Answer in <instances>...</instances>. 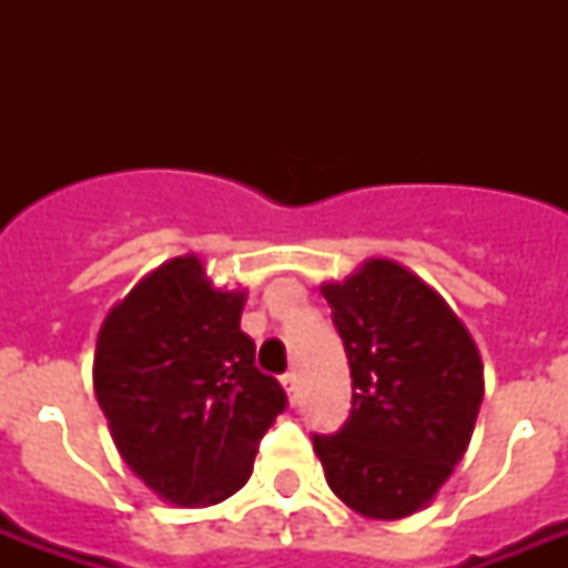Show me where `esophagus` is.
<instances>
[{
	"mask_svg": "<svg viewBox=\"0 0 568 568\" xmlns=\"http://www.w3.org/2000/svg\"><path fill=\"white\" fill-rule=\"evenodd\" d=\"M283 386H285V392H288V397H292V404H294V400H297V392H301V386H297V374H294V372L285 374Z\"/></svg>",
	"mask_w": 568,
	"mask_h": 568,
	"instance_id": "esophagus-1",
	"label": "esophagus"
}]
</instances>
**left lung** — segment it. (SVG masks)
<instances>
[{
    "label": "left lung",
    "instance_id": "obj_1",
    "mask_svg": "<svg viewBox=\"0 0 568 568\" xmlns=\"http://www.w3.org/2000/svg\"><path fill=\"white\" fill-rule=\"evenodd\" d=\"M354 397L333 436L312 433L329 489L365 519H404L439 493L475 430L484 365L448 303L406 267L372 258L321 288Z\"/></svg>",
    "mask_w": 568,
    "mask_h": 568
}]
</instances>
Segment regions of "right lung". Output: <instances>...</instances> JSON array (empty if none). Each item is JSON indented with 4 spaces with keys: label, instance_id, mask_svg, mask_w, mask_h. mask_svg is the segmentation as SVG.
<instances>
[{
    "label": "right lung",
    "instance_id": "right-lung-1",
    "mask_svg": "<svg viewBox=\"0 0 568 568\" xmlns=\"http://www.w3.org/2000/svg\"><path fill=\"white\" fill-rule=\"evenodd\" d=\"M244 294L214 292L180 256L111 310L93 356V388L126 466L176 507H209L247 484L253 457L288 406L256 368L239 327Z\"/></svg>",
    "mask_w": 568,
    "mask_h": 568
}]
</instances>
